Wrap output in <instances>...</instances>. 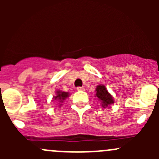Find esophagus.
Instances as JSON below:
<instances>
[{"label": "esophagus", "instance_id": "1", "mask_svg": "<svg viewBox=\"0 0 159 159\" xmlns=\"http://www.w3.org/2000/svg\"><path fill=\"white\" fill-rule=\"evenodd\" d=\"M77 90H78V91H84V89L82 87H78L77 88Z\"/></svg>", "mask_w": 159, "mask_h": 159}]
</instances>
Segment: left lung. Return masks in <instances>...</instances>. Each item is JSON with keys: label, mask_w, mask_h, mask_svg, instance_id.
<instances>
[{"label": "left lung", "mask_w": 159, "mask_h": 159, "mask_svg": "<svg viewBox=\"0 0 159 159\" xmlns=\"http://www.w3.org/2000/svg\"><path fill=\"white\" fill-rule=\"evenodd\" d=\"M95 97L98 98V102H101L103 108H110V105L114 104V99L111 94L108 91L106 88L103 84H99L96 88Z\"/></svg>", "instance_id": "8db88e82"}]
</instances>
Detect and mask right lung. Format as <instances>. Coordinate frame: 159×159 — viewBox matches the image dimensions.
I'll return each mask as SVG.
<instances>
[{
	"instance_id": "obj_1",
	"label": "right lung",
	"mask_w": 159,
	"mask_h": 159,
	"mask_svg": "<svg viewBox=\"0 0 159 159\" xmlns=\"http://www.w3.org/2000/svg\"><path fill=\"white\" fill-rule=\"evenodd\" d=\"M68 96H69V94H68V92H65V91H61L58 90V91H56V96H54V97H53V99L57 101V102H60V103H61V102H63V101L65 100L66 98H68Z\"/></svg>"
}]
</instances>
